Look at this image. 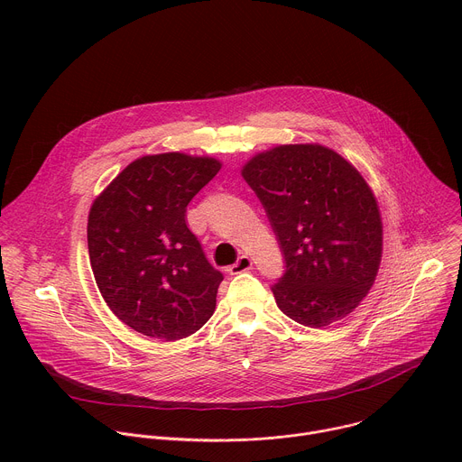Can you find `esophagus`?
Here are the masks:
<instances>
[{
    "mask_svg": "<svg viewBox=\"0 0 462 462\" xmlns=\"http://www.w3.org/2000/svg\"><path fill=\"white\" fill-rule=\"evenodd\" d=\"M250 269H252V259L248 255H239L237 261L228 269V273L230 274H241V273H246Z\"/></svg>",
    "mask_w": 462,
    "mask_h": 462,
    "instance_id": "34e87169",
    "label": "esophagus"
}]
</instances>
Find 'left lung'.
<instances>
[{
	"label": "left lung",
	"mask_w": 462,
	"mask_h": 462,
	"mask_svg": "<svg viewBox=\"0 0 462 462\" xmlns=\"http://www.w3.org/2000/svg\"><path fill=\"white\" fill-rule=\"evenodd\" d=\"M267 212L285 259L278 307L307 327L346 318L374 283L382 219L360 171L319 144H285L241 170Z\"/></svg>",
	"instance_id": "8db88e82"
}]
</instances>
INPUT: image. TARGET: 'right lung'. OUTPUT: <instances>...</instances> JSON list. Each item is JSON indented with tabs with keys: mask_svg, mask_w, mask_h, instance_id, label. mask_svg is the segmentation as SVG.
<instances>
[{
	"mask_svg": "<svg viewBox=\"0 0 462 462\" xmlns=\"http://www.w3.org/2000/svg\"><path fill=\"white\" fill-rule=\"evenodd\" d=\"M219 170L212 157L146 155L125 166L91 207L88 246L100 294L144 337L186 338L216 310L223 274L184 216Z\"/></svg>",
	"mask_w": 462,
	"mask_h": 462,
	"instance_id": "obj_1",
	"label": "right lung"
}]
</instances>
